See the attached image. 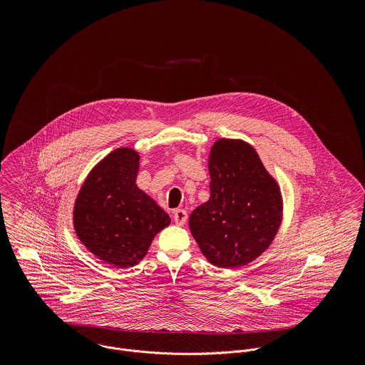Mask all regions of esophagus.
I'll list each match as a JSON object with an SVG mask.
<instances>
[{
	"mask_svg": "<svg viewBox=\"0 0 365 365\" xmlns=\"http://www.w3.org/2000/svg\"><path fill=\"white\" fill-rule=\"evenodd\" d=\"M187 217H188V215H187V212L184 209H175L174 210V222L177 225H180V226L184 225L187 222Z\"/></svg>",
	"mask_w": 365,
	"mask_h": 365,
	"instance_id": "esophagus-1",
	"label": "esophagus"
}]
</instances>
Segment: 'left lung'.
<instances>
[{
  "label": "left lung",
  "mask_w": 365,
  "mask_h": 365,
  "mask_svg": "<svg viewBox=\"0 0 365 365\" xmlns=\"http://www.w3.org/2000/svg\"><path fill=\"white\" fill-rule=\"evenodd\" d=\"M210 197L190 215V230L216 267L256 260L282 220V197L257 152L240 139H219L208 160Z\"/></svg>",
  "instance_id": "obj_1"
}]
</instances>
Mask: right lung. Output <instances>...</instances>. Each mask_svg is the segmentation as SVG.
<instances>
[{"mask_svg":"<svg viewBox=\"0 0 365 365\" xmlns=\"http://www.w3.org/2000/svg\"><path fill=\"white\" fill-rule=\"evenodd\" d=\"M138 152L120 148L104 157L86 178L74 204L80 242L116 268L142 260L170 216L136 185Z\"/></svg>","mask_w":365,"mask_h":365,"instance_id":"add662e5","label":"right lung"}]
</instances>
